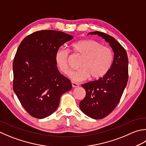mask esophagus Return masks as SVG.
<instances>
[{
    "label": "esophagus",
    "instance_id": "esophagus-1",
    "mask_svg": "<svg viewBox=\"0 0 146 146\" xmlns=\"http://www.w3.org/2000/svg\"><path fill=\"white\" fill-rule=\"evenodd\" d=\"M71 85H72L73 87H78L79 86V85L75 82H71Z\"/></svg>",
    "mask_w": 146,
    "mask_h": 146
}]
</instances>
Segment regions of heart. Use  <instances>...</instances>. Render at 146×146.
<instances>
[{"instance_id": "heart-1", "label": "heart", "mask_w": 146, "mask_h": 146, "mask_svg": "<svg viewBox=\"0 0 146 146\" xmlns=\"http://www.w3.org/2000/svg\"><path fill=\"white\" fill-rule=\"evenodd\" d=\"M71 49L83 56L79 66L80 69L70 74V77L73 81H84L90 76L91 79H99L108 73L112 65V50L94 40L83 39L77 41L71 45ZM69 58V50L64 48H59L55 54L57 66L61 72L67 75L70 73Z\"/></svg>"}]
</instances>
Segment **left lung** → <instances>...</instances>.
I'll return each mask as SVG.
<instances>
[{
    "mask_svg": "<svg viewBox=\"0 0 146 146\" xmlns=\"http://www.w3.org/2000/svg\"><path fill=\"white\" fill-rule=\"evenodd\" d=\"M90 34L104 39L114 53L112 65L102 78L82 85L86 96L80 102V108L90 118L99 119L110 114L119 102L128 82V60L126 50L113 36L101 31Z\"/></svg>",
    "mask_w": 146,
    "mask_h": 146,
    "instance_id": "obj_1",
    "label": "left lung"
}]
</instances>
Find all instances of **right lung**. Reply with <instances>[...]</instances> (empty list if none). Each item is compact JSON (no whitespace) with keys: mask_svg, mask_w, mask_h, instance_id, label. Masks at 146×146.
<instances>
[{"mask_svg":"<svg viewBox=\"0 0 146 146\" xmlns=\"http://www.w3.org/2000/svg\"><path fill=\"white\" fill-rule=\"evenodd\" d=\"M72 35L41 30L23 40L13 61V90L31 116L42 119L56 110L62 94L72 85L57 68L55 54Z\"/></svg>","mask_w":146,"mask_h":146,"instance_id":"1","label":"right lung"}]
</instances>
